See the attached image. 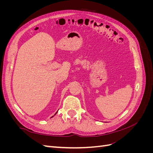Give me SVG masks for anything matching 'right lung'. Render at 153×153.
I'll list each match as a JSON object with an SVG mask.
<instances>
[{
    "label": "right lung",
    "instance_id": "1",
    "mask_svg": "<svg viewBox=\"0 0 153 153\" xmlns=\"http://www.w3.org/2000/svg\"><path fill=\"white\" fill-rule=\"evenodd\" d=\"M56 113H57V112H56Z\"/></svg>",
    "mask_w": 153,
    "mask_h": 153
}]
</instances>
